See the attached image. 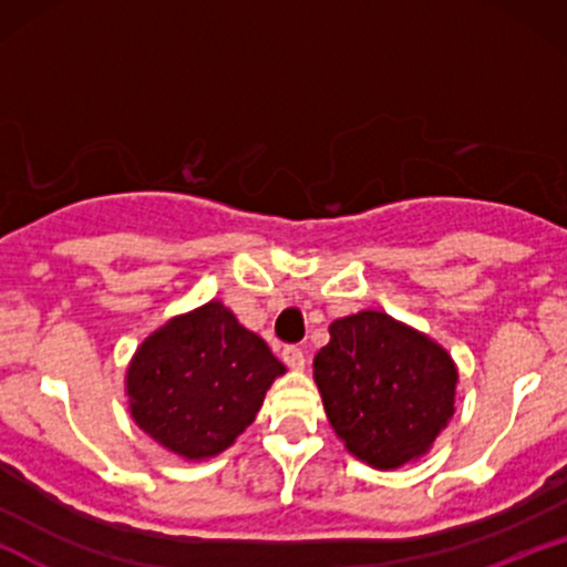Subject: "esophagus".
<instances>
[{
    "mask_svg": "<svg viewBox=\"0 0 567 567\" xmlns=\"http://www.w3.org/2000/svg\"><path fill=\"white\" fill-rule=\"evenodd\" d=\"M282 360H285V365L292 368V370H303L306 351L301 347H285L282 349Z\"/></svg>",
    "mask_w": 567,
    "mask_h": 567,
    "instance_id": "esophagus-1",
    "label": "esophagus"
}]
</instances>
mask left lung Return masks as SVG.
I'll return each mask as SVG.
<instances>
[{"instance_id": "1", "label": "left lung", "mask_w": 567, "mask_h": 567, "mask_svg": "<svg viewBox=\"0 0 567 567\" xmlns=\"http://www.w3.org/2000/svg\"><path fill=\"white\" fill-rule=\"evenodd\" d=\"M315 383L343 447L373 470L419 461L455 413L458 370L445 347L386 311L330 322Z\"/></svg>"}]
</instances>
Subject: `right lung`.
I'll use <instances>...</instances> for the list:
<instances>
[{"label": "right lung", "mask_w": 567, "mask_h": 567, "mask_svg": "<svg viewBox=\"0 0 567 567\" xmlns=\"http://www.w3.org/2000/svg\"><path fill=\"white\" fill-rule=\"evenodd\" d=\"M285 365L229 306L207 301L143 338L125 373L130 415L186 461L224 453L256 421Z\"/></svg>", "instance_id": "obj_1"}]
</instances>
